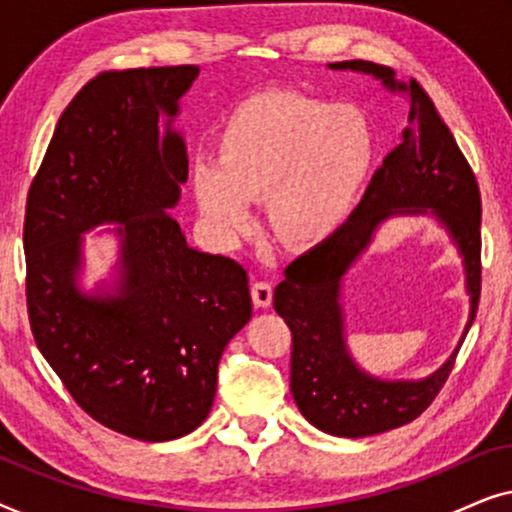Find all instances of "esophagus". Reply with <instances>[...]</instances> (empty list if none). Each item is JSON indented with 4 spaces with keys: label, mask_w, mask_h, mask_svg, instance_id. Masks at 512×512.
<instances>
[{
    "label": "esophagus",
    "mask_w": 512,
    "mask_h": 512,
    "mask_svg": "<svg viewBox=\"0 0 512 512\" xmlns=\"http://www.w3.org/2000/svg\"><path fill=\"white\" fill-rule=\"evenodd\" d=\"M251 300H254L256 307H268L272 303V284L256 282L251 286Z\"/></svg>",
    "instance_id": "obj_1"
}]
</instances>
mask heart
<instances>
[{
  "instance_id": "heart-1",
  "label": "heart",
  "mask_w": 512,
  "mask_h": 512,
  "mask_svg": "<svg viewBox=\"0 0 512 512\" xmlns=\"http://www.w3.org/2000/svg\"><path fill=\"white\" fill-rule=\"evenodd\" d=\"M375 158L368 118L347 104L298 93L244 100L219 135L214 160L193 170L200 212L226 237L251 226L249 200L265 198L272 235L310 249L347 221Z\"/></svg>"
}]
</instances>
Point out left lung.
<instances>
[{"instance_id": "8db88e82", "label": "left lung", "mask_w": 512, "mask_h": 512, "mask_svg": "<svg viewBox=\"0 0 512 512\" xmlns=\"http://www.w3.org/2000/svg\"><path fill=\"white\" fill-rule=\"evenodd\" d=\"M333 69L375 74L384 86L408 90L410 116L403 144L384 158L361 205L326 242L296 258L275 289V310L291 328V394L317 429L340 438H363L410 424L436 401L457 354L422 382H382L363 375L342 338L340 279L368 247L380 221L396 212L431 209L450 230L466 263L471 328L482 289L480 188L457 139L436 104L415 79L394 81V69L368 60L331 62Z\"/></svg>"}]
</instances>
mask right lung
I'll return each instance as SVG.
<instances>
[{
    "label": "right lung",
    "instance_id": "obj_1",
    "mask_svg": "<svg viewBox=\"0 0 512 512\" xmlns=\"http://www.w3.org/2000/svg\"><path fill=\"white\" fill-rule=\"evenodd\" d=\"M195 65L109 69L62 111L25 205L27 317L39 352L95 422L163 443L205 422L230 338L251 319L247 270L195 251L165 212L188 177L186 146L160 114ZM118 220L124 289L75 291L79 232Z\"/></svg>",
    "mask_w": 512,
    "mask_h": 512
}]
</instances>
